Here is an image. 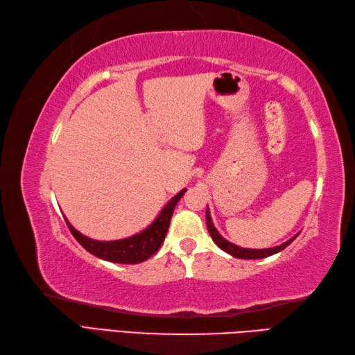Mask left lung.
<instances>
[{"label":"left lung","instance_id":"left-lung-1","mask_svg":"<svg viewBox=\"0 0 355 355\" xmlns=\"http://www.w3.org/2000/svg\"><path fill=\"white\" fill-rule=\"evenodd\" d=\"M206 225H207V231H209L211 237L214 240L215 245H217L220 249H223L225 252L231 254L235 259H243V260H257V259H265V257L269 255H274L277 252L283 251L284 248L289 246L291 243L295 240V237H293L291 240H288L286 243H283L280 246H275V248H268V249H245V248H240L237 245H234V243L225 240L221 235L218 234L217 229H215L214 223H212V218H211V214H209V207L206 209Z\"/></svg>","mask_w":355,"mask_h":355}]
</instances>
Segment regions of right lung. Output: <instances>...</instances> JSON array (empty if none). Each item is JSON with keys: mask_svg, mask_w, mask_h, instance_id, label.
<instances>
[{"mask_svg": "<svg viewBox=\"0 0 355 355\" xmlns=\"http://www.w3.org/2000/svg\"><path fill=\"white\" fill-rule=\"evenodd\" d=\"M186 191L187 189L180 191L175 197H172L150 226L146 227L140 234H135L132 235V237L123 239V240H114V241L92 240L76 231V229L69 223L66 218L64 220L69 226V231L72 232L76 241H78L87 252L94 254L95 257H98V259H103L106 261L123 263V265H137V263H141L144 260L150 259V257L158 251L159 246H162L166 234H168L173 209H175L177 203L180 201V198L184 196Z\"/></svg>", "mask_w": 355, "mask_h": 355, "instance_id": "right-lung-1", "label": "right lung"}]
</instances>
